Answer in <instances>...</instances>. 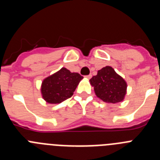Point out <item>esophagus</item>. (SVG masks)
I'll return each instance as SVG.
<instances>
[{"label": "esophagus", "mask_w": 160, "mask_h": 160, "mask_svg": "<svg viewBox=\"0 0 160 160\" xmlns=\"http://www.w3.org/2000/svg\"><path fill=\"white\" fill-rule=\"evenodd\" d=\"M91 77H92V75H91V74H89V75L86 76V78H87V79H90V78H91Z\"/></svg>", "instance_id": "esophagus-1"}]
</instances>
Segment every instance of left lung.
Segmentation results:
<instances>
[{
	"label": "left lung",
	"mask_w": 160,
	"mask_h": 160,
	"mask_svg": "<svg viewBox=\"0 0 160 160\" xmlns=\"http://www.w3.org/2000/svg\"><path fill=\"white\" fill-rule=\"evenodd\" d=\"M90 82L96 96L105 102H120L123 101L127 94L128 84L111 66H107L98 70Z\"/></svg>",
	"instance_id": "1"
}]
</instances>
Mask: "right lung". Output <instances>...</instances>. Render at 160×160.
<instances>
[{"label":"right lung","instance_id":"obj_1","mask_svg":"<svg viewBox=\"0 0 160 160\" xmlns=\"http://www.w3.org/2000/svg\"><path fill=\"white\" fill-rule=\"evenodd\" d=\"M83 78L78 73H71L66 68L46 78L41 86L43 99L50 104H58L71 97Z\"/></svg>","mask_w":160,"mask_h":160}]
</instances>
